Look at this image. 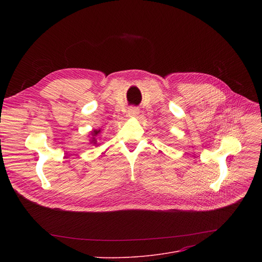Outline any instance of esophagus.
<instances>
[{
    "label": "esophagus",
    "instance_id": "obj_1",
    "mask_svg": "<svg viewBox=\"0 0 262 262\" xmlns=\"http://www.w3.org/2000/svg\"><path fill=\"white\" fill-rule=\"evenodd\" d=\"M138 113H139L138 108H136V107H130V108L127 110V116H128V117H130V118H134V117H136L137 115H138Z\"/></svg>",
    "mask_w": 262,
    "mask_h": 262
}]
</instances>
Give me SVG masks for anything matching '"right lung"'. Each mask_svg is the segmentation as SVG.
<instances>
[{"instance_id": "1", "label": "right lung", "mask_w": 262, "mask_h": 262, "mask_svg": "<svg viewBox=\"0 0 262 262\" xmlns=\"http://www.w3.org/2000/svg\"><path fill=\"white\" fill-rule=\"evenodd\" d=\"M101 132H102V129L101 128H99V129H93V130H91L90 132V135L88 136L89 137V143L90 144H93V145H95V146H99L100 145V143L98 142V139L95 138V137H98L100 134H101ZM91 135L92 137H90V136Z\"/></svg>"}]
</instances>
